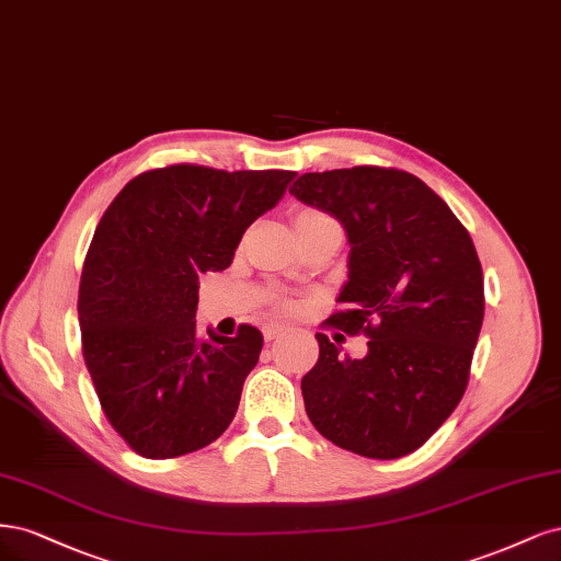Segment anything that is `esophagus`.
Listing matches in <instances>:
<instances>
[{
    "instance_id": "1",
    "label": "esophagus",
    "mask_w": 561,
    "mask_h": 561,
    "mask_svg": "<svg viewBox=\"0 0 561 561\" xmlns=\"http://www.w3.org/2000/svg\"><path fill=\"white\" fill-rule=\"evenodd\" d=\"M284 333V329L282 327H265V331H263V335H265V340L267 342H273L275 337H279Z\"/></svg>"
}]
</instances>
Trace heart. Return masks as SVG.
Here are the masks:
<instances>
[{"mask_svg": "<svg viewBox=\"0 0 561 561\" xmlns=\"http://www.w3.org/2000/svg\"><path fill=\"white\" fill-rule=\"evenodd\" d=\"M329 219H331V216L323 214L321 209L300 207V209L294 211V228H296L298 238H300L302 232H307L310 228H314V226H319V224H323V221H329ZM282 307H284V310H291V305H288V302H284Z\"/></svg>", "mask_w": 561, "mask_h": 561, "instance_id": "heart-1", "label": "heart"}]
</instances>
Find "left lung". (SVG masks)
I'll return each instance as SVG.
<instances>
[{
	"mask_svg": "<svg viewBox=\"0 0 561 561\" xmlns=\"http://www.w3.org/2000/svg\"><path fill=\"white\" fill-rule=\"evenodd\" d=\"M345 226L350 282L323 327L366 335L352 358L317 333L302 377L307 417L323 438L370 459L420 449L461 401L484 317L471 234L440 195L396 168L307 172L288 188Z\"/></svg>",
	"mask_w": 561,
	"mask_h": 561,
	"instance_id": "8db88e82",
	"label": "left lung"
}]
</instances>
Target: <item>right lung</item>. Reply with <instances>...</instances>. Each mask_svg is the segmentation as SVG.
I'll return each mask as SVG.
<instances>
[{
    "mask_svg": "<svg viewBox=\"0 0 561 561\" xmlns=\"http://www.w3.org/2000/svg\"><path fill=\"white\" fill-rule=\"evenodd\" d=\"M294 176L179 162L137 174L102 214L79 284L81 350L104 417L137 455H188L232 422L263 335L249 323L203 335L197 284L232 263Z\"/></svg>",
    "mask_w": 561,
    "mask_h": 561,
    "instance_id": "1",
    "label": "right lung"
}]
</instances>
